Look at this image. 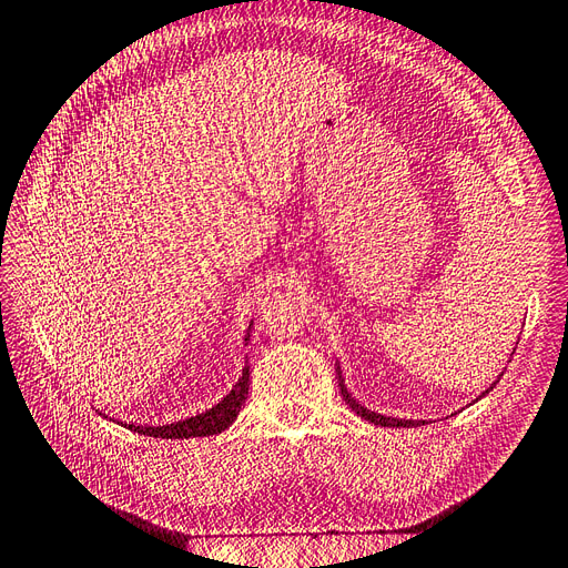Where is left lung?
Instances as JSON below:
<instances>
[{
  "mask_svg": "<svg viewBox=\"0 0 568 568\" xmlns=\"http://www.w3.org/2000/svg\"><path fill=\"white\" fill-rule=\"evenodd\" d=\"M514 351H517V348H514ZM514 351H511V355H514ZM500 376H503V374H500ZM500 376H497V379L490 384V388H486L484 393H480L476 400H480V398H484L486 393H490V390H493V386H495L497 382H500ZM336 379H338V388H341L343 400L348 403V407L355 412L357 417H363V419H367V422H372V424H376V426H393V428H412V426H424V424H428L426 419H400V417H388V415H382V412H374V409L365 407V405L359 403V400H355L353 395H351V390L346 388V379H343V374H341L338 359H336Z\"/></svg>",
  "mask_w": 568,
  "mask_h": 568,
  "instance_id": "left-lung-1",
  "label": "left lung"
}]
</instances>
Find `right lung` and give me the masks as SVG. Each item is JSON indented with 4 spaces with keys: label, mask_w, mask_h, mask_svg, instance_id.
I'll return each mask as SVG.
<instances>
[{
    "label": "right lung",
    "mask_w": 568,
    "mask_h": 568,
    "mask_svg": "<svg viewBox=\"0 0 568 568\" xmlns=\"http://www.w3.org/2000/svg\"><path fill=\"white\" fill-rule=\"evenodd\" d=\"M251 324H248L244 341H248V336H251ZM248 376H251V369H248V357H246L242 376H239V382L232 386V390L225 395V398L217 400L205 412H199V415H194V417L178 419L170 424H156V426L153 424H128V422H118V424L130 428V432H134V434L151 436V438H201V436L222 434L225 428L232 426V422L239 415V409H242V405L248 398Z\"/></svg>",
    "instance_id": "right-lung-1"
}]
</instances>
